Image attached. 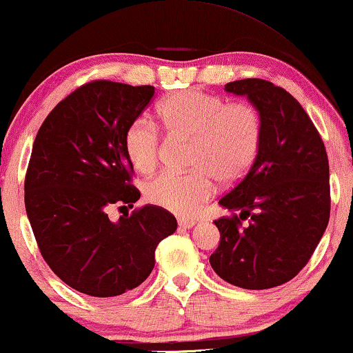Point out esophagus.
<instances>
[{
    "label": "esophagus",
    "instance_id": "1",
    "mask_svg": "<svg viewBox=\"0 0 353 353\" xmlns=\"http://www.w3.org/2000/svg\"><path fill=\"white\" fill-rule=\"evenodd\" d=\"M195 223H197V222H195V220H189V219H179V227H181V228H192Z\"/></svg>",
    "mask_w": 353,
    "mask_h": 353
}]
</instances>
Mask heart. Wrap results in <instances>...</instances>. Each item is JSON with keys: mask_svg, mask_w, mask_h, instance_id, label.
<instances>
[{"mask_svg": "<svg viewBox=\"0 0 353 353\" xmlns=\"http://www.w3.org/2000/svg\"><path fill=\"white\" fill-rule=\"evenodd\" d=\"M158 118L169 134L192 138V171H164L146 185L154 205L192 217L212 197L215 179L223 184L243 179L260 151L261 117L246 101L227 103L199 90L171 93L158 105ZM125 152L139 172H150L161 156V136L151 121L138 118L125 131Z\"/></svg>", "mask_w": 353, "mask_h": 353, "instance_id": "b5f03b06", "label": "heart"}]
</instances>
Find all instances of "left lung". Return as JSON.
I'll return each mask as SVG.
<instances>
[{
    "label": "left lung",
    "mask_w": 353,
    "mask_h": 353,
    "mask_svg": "<svg viewBox=\"0 0 353 353\" xmlns=\"http://www.w3.org/2000/svg\"><path fill=\"white\" fill-rule=\"evenodd\" d=\"M225 92L246 97L261 117V143L246 176L219 203L220 245L210 266L243 290H270L294 278L324 235L330 215L329 159L299 101L261 79L235 80ZM249 219V223H241Z\"/></svg>",
    "instance_id": "left-lung-1"
}]
</instances>
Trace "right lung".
Returning <instances> with one entry per match:
<instances>
[{
    "label": "right lung",
    "instance_id": "right-lung-1",
    "mask_svg": "<svg viewBox=\"0 0 353 353\" xmlns=\"http://www.w3.org/2000/svg\"><path fill=\"white\" fill-rule=\"evenodd\" d=\"M154 87L97 80L65 97L37 131L24 182L26 214L49 268L93 298L134 290L154 268L156 246L177 228L163 207L108 219L112 203L133 207V164L125 131Z\"/></svg>",
    "mask_w": 353,
    "mask_h": 353
}]
</instances>
